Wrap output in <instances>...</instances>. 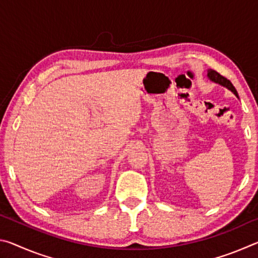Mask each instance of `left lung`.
Returning <instances> with one entry per match:
<instances>
[{"mask_svg": "<svg viewBox=\"0 0 258 258\" xmlns=\"http://www.w3.org/2000/svg\"><path fill=\"white\" fill-rule=\"evenodd\" d=\"M207 77H208V80H211L212 82L216 83V84H220L222 86L226 87V89L230 90L231 92H232L235 95V97L239 99V95H238L237 90H235V87L232 85V83H231L229 80H226L225 77L220 75V74H218L217 72L213 71V69H208V71H207Z\"/></svg>", "mask_w": 258, "mask_h": 258, "instance_id": "1", "label": "left lung"}]
</instances>
